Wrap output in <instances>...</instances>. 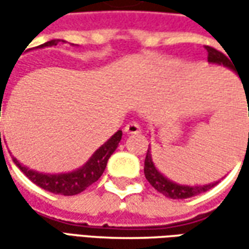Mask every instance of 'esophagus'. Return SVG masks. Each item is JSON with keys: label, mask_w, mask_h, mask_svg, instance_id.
I'll return each instance as SVG.
<instances>
[{"label": "esophagus", "mask_w": 249, "mask_h": 249, "mask_svg": "<svg viewBox=\"0 0 249 249\" xmlns=\"http://www.w3.org/2000/svg\"><path fill=\"white\" fill-rule=\"evenodd\" d=\"M124 133L126 134H139V133H141V127H140V124L137 122H131L129 124H126Z\"/></svg>", "instance_id": "obj_1"}]
</instances>
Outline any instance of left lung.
Wrapping results in <instances>:
<instances>
[{
  "label": "left lung",
  "mask_w": 249,
  "mask_h": 249,
  "mask_svg": "<svg viewBox=\"0 0 249 249\" xmlns=\"http://www.w3.org/2000/svg\"><path fill=\"white\" fill-rule=\"evenodd\" d=\"M208 51V62L212 65H220L233 71V65L230 62V59L226 56L225 53L217 51L212 47H205ZM245 91V89H244ZM248 90L245 91V97H247V104H248ZM248 113H249V105H248ZM249 137V133H248ZM144 175L145 178L149 181V184L154 187L158 193L163 194L167 198L172 199H186V198H191V196H199L202 193H205L208 190H211L212 187H215L220 180L213 181V183H208V184H196V186H187V184H180L176 183L166 176H163L159 172L154 160H152V155H151V148L147 151V157H145V162H144Z\"/></svg>",
  "instance_id": "left-lung-1"
}]
</instances>
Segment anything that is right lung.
I'll return each mask as SVG.
<instances>
[{"mask_svg":"<svg viewBox=\"0 0 249 249\" xmlns=\"http://www.w3.org/2000/svg\"><path fill=\"white\" fill-rule=\"evenodd\" d=\"M63 40H51L47 43L41 44L38 48L44 47H53ZM0 116H1V105H0ZM120 140H122V130H118L108 141H105L100 148L97 149L89 160L80 166L79 169H74L72 172H65V173H41L33 169H29L27 166L22 165L18 159L12 157L16 166L23 172L26 176L29 177L34 184L41 187L44 190L53 193V194H61V196H76L79 193L84 191L87 187H90L92 183H95L104 173L108 159L110 155L118 148ZM1 141V133H0Z\"/></svg>","mask_w":249,"mask_h":249,"instance_id":"1","label":"right lung"}]
</instances>
